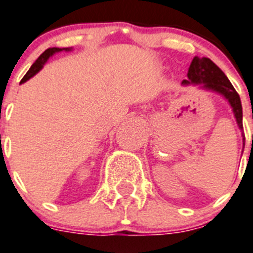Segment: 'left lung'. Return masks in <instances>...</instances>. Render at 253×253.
<instances>
[{
	"mask_svg": "<svg viewBox=\"0 0 253 253\" xmlns=\"http://www.w3.org/2000/svg\"><path fill=\"white\" fill-rule=\"evenodd\" d=\"M187 78L189 81H182L184 84H200L204 83V86L215 92L221 93L226 99L230 102L232 107L235 117H236L237 124L240 129H244L242 125V105L240 100L239 93L235 90L231 82L225 76L222 71L211 61L210 58H200L195 57L190 64L189 72H187ZM244 146H245V135H244Z\"/></svg>",
	"mask_w": 253,
	"mask_h": 253,
	"instance_id": "1",
	"label": "left lung"
}]
</instances>
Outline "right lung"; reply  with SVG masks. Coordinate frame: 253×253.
Returning <instances> with one entry per match:
<instances>
[{
    "mask_svg": "<svg viewBox=\"0 0 253 253\" xmlns=\"http://www.w3.org/2000/svg\"><path fill=\"white\" fill-rule=\"evenodd\" d=\"M61 50H62L61 48H56V47L48 48V49H45L44 52H43L42 54H41V56L38 57L37 61H36L35 63L32 64V67H31V68H30V71H28L27 73H26V76L22 78V81H21V83H25V82L28 81V79H30L31 77L35 76V74L37 73V72H40V69L42 68L43 64H44L45 62H47V59L49 58L50 56H52L53 53L61 52ZM66 50H68V48H66Z\"/></svg>",
    "mask_w": 253,
    "mask_h": 253,
    "instance_id": "add662e5",
    "label": "right lung"
}]
</instances>
